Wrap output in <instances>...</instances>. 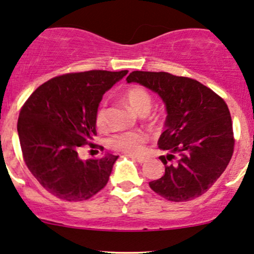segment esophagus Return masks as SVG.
<instances>
[{
    "label": "esophagus",
    "instance_id": "34e87169",
    "mask_svg": "<svg viewBox=\"0 0 254 254\" xmlns=\"http://www.w3.org/2000/svg\"><path fill=\"white\" fill-rule=\"evenodd\" d=\"M135 159L137 160V162H139V164H144V162L148 161V159L145 156H135Z\"/></svg>",
    "mask_w": 254,
    "mask_h": 254
}]
</instances>
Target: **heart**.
<instances>
[{"mask_svg": "<svg viewBox=\"0 0 254 254\" xmlns=\"http://www.w3.org/2000/svg\"><path fill=\"white\" fill-rule=\"evenodd\" d=\"M125 100L138 115H147L153 106V98L147 89L141 86H132L125 92ZM95 125L98 129L106 127V106L100 104L95 112ZM148 135L143 131H124L110 138L109 144L112 149L127 154H142L148 143Z\"/></svg>", "mask_w": 254, "mask_h": 254, "instance_id": "1", "label": "heart"}]
</instances>
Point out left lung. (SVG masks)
I'll use <instances>...</instances> for the list:
<instances>
[{"label":"left lung","instance_id":"obj_1","mask_svg":"<svg viewBox=\"0 0 254 254\" xmlns=\"http://www.w3.org/2000/svg\"><path fill=\"white\" fill-rule=\"evenodd\" d=\"M127 82L156 92L166 104L167 118L160 136L165 174L150 189L171 202L202 196L228 166L234 132L226 101L197 80L165 71H132Z\"/></svg>","mask_w":254,"mask_h":254}]
</instances>
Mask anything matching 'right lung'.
I'll return each instance as SVG.
<instances>
[{"label": "right lung", "instance_id": "right-lung-1", "mask_svg": "<svg viewBox=\"0 0 254 254\" xmlns=\"http://www.w3.org/2000/svg\"><path fill=\"white\" fill-rule=\"evenodd\" d=\"M127 70L69 72L46 81L25 101L17 119L22 157L46 191L68 202L89 199L106 186L117 155L82 161L78 150L97 136L95 112L104 93Z\"/></svg>", "mask_w": 254, "mask_h": 254}]
</instances>
